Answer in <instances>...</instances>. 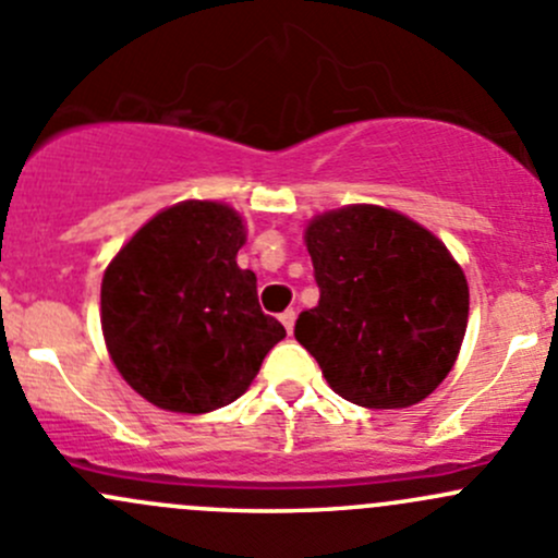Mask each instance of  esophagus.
<instances>
[{"instance_id": "34e87169", "label": "esophagus", "mask_w": 558, "mask_h": 558, "mask_svg": "<svg viewBox=\"0 0 558 558\" xmlns=\"http://www.w3.org/2000/svg\"><path fill=\"white\" fill-rule=\"evenodd\" d=\"M294 320H296V311H294V307H289V311L280 313V324L286 326V331H289V335H291V329H294Z\"/></svg>"}]
</instances>
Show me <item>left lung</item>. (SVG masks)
<instances>
[{
  "label": "left lung",
  "instance_id": "8db88e82",
  "mask_svg": "<svg viewBox=\"0 0 558 558\" xmlns=\"http://www.w3.org/2000/svg\"><path fill=\"white\" fill-rule=\"evenodd\" d=\"M318 305L294 337L326 384L362 408H410L451 373L470 313L459 264L402 213L351 205L305 232Z\"/></svg>",
  "mask_w": 558,
  "mask_h": 558
}]
</instances>
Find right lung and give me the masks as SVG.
<instances>
[{"instance_id": "obj_1", "label": "right lung", "mask_w": 558, "mask_h": 558, "mask_svg": "<svg viewBox=\"0 0 558 558\" xmlns=\"http://www.w3.org/2000/svg\"><path fill=\"white\" fill-rule=\"evenodd\" d=\"M245 227L218 202H180L150 218L102 278L107 351L129 386L172 413H210L243 397L286 337L262 313L256 275L238 267Z\"/></svg>"}]
</instances>
